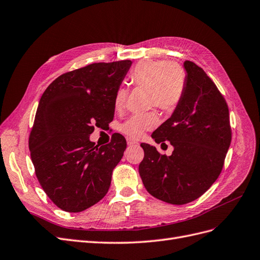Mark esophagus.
Listing matches in <instances>:
<instances>
[{
	"label": "esophagus",
	"mask_w": 260,
	"mask_h": 260,
	"mask_svg": "<svg viewBox=\"0 0 260 260\" xmlns=\"http://www.w3.org/2000/svg\"><path fill=\"white\" fill-rule=\"evenodd\" d=\"M127 144H128L129 146H132V145H136V144H138V142H137V141H134V140H132L131 138H127Z\"/></svg>",
	"instance_id": "obj_1"
}]
</instances>
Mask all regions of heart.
Returning a JSON list of instances; mask_svg holds the SVG:
<instances>
[{"instance_id":"1","label":"heart","mask_w":260,"mask_h":260,"mask_svg":"<svg viewBox=\"0 0 260 260\" xmlns=\"http://www.w3.org/2000/svg\"><path fill=\"white\" fill-rule=\"evenodd\" d=\"M130 82L134 86L149 88L150 104L159 109L171 111L183 99L186 89V73L184 69L174 62L164 60H144L133 69ZM127 99V90L119 88L115 94L114 106L122 110ZM158 123L155 113L133 115L120 126V131L129 138L139 139L145 131L153 129Z\"/></svg>"}]
</instances>
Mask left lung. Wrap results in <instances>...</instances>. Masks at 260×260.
Here are the masks:
<instances>
[{"label":"left lung","mask_w":260,"mask_h":260,"mask_svg":"<svg viewBox=\"0 0 260 260\" xmlns=\"http://www.w3.org/2000/svg\"><path fill=\"white\" fill-rule=\"evenodd\" d=\"M186 89L173 114L151 138L161 145L169 141L171 156L142 143L144 159L139 172L146 190L171 204L198 199L217 180L231 142L228 105L204 71L184 62Z\"/></svg>","instance_id":"obj_1"}]
</instances>
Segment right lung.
<instances>
[{
	"mask_svg": "<svg viewBox=\"0 0 260 260\" xmlns=\"http://www.w3.org/2000/svg\"><path fill=\"white\" fill-rule=\"evenodd\" d=\"M130 60L92 63L62 74L44 91L29 138L38 180L49 199L66 212L85 211L109 191L112 172L127 147L116 134L95 146L94 126L114 118V99Z\"/></svg>",
	"mask_w": 260,
	"mask_h": 260,
	"instance_id": "right-lung-1",
	"label": "right lung"
}]
</instances>
